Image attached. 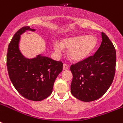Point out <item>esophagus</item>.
<instances>
[{
  "mask_svg": "<svg viewBox=\"0 0 123 123\" xmlns=\"http://www.w3.org/2000/svg\"><path fill=\"white\" fill-rule=\"evenodd\" d=\"M68 68H69V66H68V64H63L64 70H66V69H68Z\"/></svg>",
  "mask_w": 123,
  "mask_h": 123,
  "instance_id": "1",
  "label": "esophagus"
}]
</instances>
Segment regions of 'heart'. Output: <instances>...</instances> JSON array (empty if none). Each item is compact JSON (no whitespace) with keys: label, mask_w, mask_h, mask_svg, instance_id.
I'll return each instance as SVG.
<instances>
[{"label":"heart","mask_w":123,"mask_h":123,"mask_svg":"<svg viewBox=\"0 0 123 123\" xmlns=\"http://www.w3.org/2000/svg\"><path fill=\"white\" fill-rule=\"evenodd\" d=\"M98 41L94 36L77 35L66 37L61 44L55 43L54 50L58 55H61L63 49L69 50L68 57L73 62L84 61L95 50Z\"/></svg>","instance_id":"b5f03b06"}]
</instances>
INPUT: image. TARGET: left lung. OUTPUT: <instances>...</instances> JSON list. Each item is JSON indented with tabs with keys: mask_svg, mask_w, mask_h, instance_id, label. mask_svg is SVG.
<instances>
[{
	"mask_svg": "<svg viewBox=\"0 0 123 123\" xmlns=\"http://www.w3.org/2000/svg\"><path fill=\"white\" fill-rule=\"evenodd\" d=\"M101 45L93 56L71 65V92L85 102L101 98L112 83L116 71V52L112 43L101 32Z\"/></svg>",
	"mask_w": 123,
	"mask_h": 123,
	"instance_id": "obj_1",
	"label": "left lung"
}]
</instances>
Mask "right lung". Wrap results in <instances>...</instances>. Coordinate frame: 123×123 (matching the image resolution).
Returning a JSON list of instances; mask_svg holds the SVG:
<instances>
[{
	"label": "right lung",
	"instance_id": "add662e5",
	"mask_svg": "<svg viewBox=\"0 0 123 123\" xmlns=\"http://www.w3.org/2000/svg\"><path fill=\"white\" fill-rule=\"evenodd\" d=\"M26 31H36L26 26L18 30L8 46L7 68L10 80L16 91L32 101H41L52 94L54 82L62 71L63 64L43 54L32 59L26 57L20 50L21 35Z\"/></svg>",
	"mask_w": 123,
	"mask_h": 123
}]
</instances>
